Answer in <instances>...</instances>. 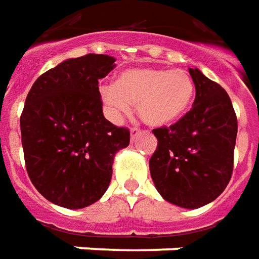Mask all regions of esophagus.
<instances>
[{"label":"esophagus","instance_id":"obj_1","mask_svg":"<svg viewBox=\"0 0 259 259\" xmlns=\"http://www.w3.org/2000/svg\"><path fill=\"white\" fill-rule=\"evenodd\" d=\"M140 130H138V128H135V126H134V128H131V140H135V138H137V137H138V135H140Z\"/></svg>","mask_w":259,"mask_h":259}]
</instances>
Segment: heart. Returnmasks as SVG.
I'll list each match as a JSON object with an SVG mask.
<instances>
[{"label":"heart","mask_w":259,"mask_h":259,"mask_svg":"<svg viewBox=\"0 0 259 259\" xmlns=\"http://www.w3.org/2000/svg\"><path fill=\"white\" fill-rule=\"evenodd\" d=\"M101 101L114 122L130 115L137 104L141 119L151 126L176 124L192 107L196 94L186 70L165 67H133L121 72L114 85L100 90Z\"/></svg>","instance_id":"1"}]
</instances>
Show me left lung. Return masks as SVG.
Instances as JSON below:
<instances>
[{"mask_svg": "<svg viewBox=\"0 0 259 259\" xmlns=\"http://www.w3.org/2000/svg\"><path fill=\"white\" fill-rule=\"evenodd\" d=\"M196 87L192 110L169 128H156L149 172L159 194L183 208H199L227 187L234 160L237 117L222 85L189 67Z\"/></svg>", "mask_w": 259, "mask_h": 259, "instance_id": "left-lung-1", "label": "left lung"}]
</instances>
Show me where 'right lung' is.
<instances>
[{"instance_id":"right-lung-1","label":"right lung","mask_w":259,"mask_h":259,"mask_svg":"<svg viewBox=\"0 0 259 259\" xmlns=\"http://www.w3.org/2000/svg\"><path fill=\"white\" fill-rule=\"evenodd\" d=\"M115 58L89 53L39 76L25 100L21 135L26 170L46 200L65 208L96 203L111 182L115 153L130 131L103 114L99 80Z\"/></svg>"}]
</instances>
